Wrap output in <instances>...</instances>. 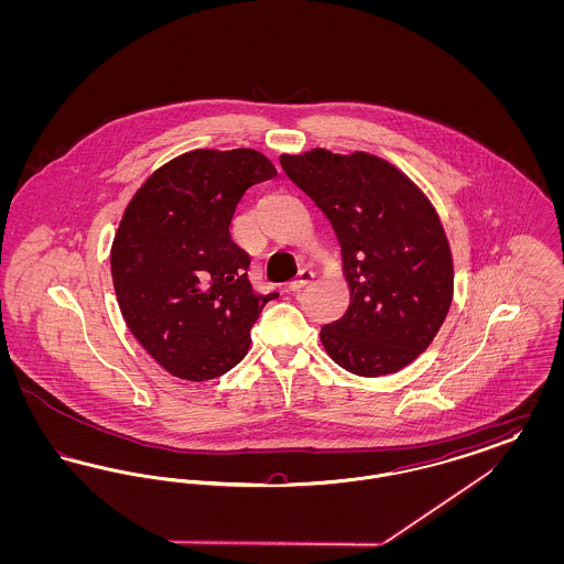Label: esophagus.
<instances>
[{
	"label": "esophagus",
	"instance_id": "esophagus-1",
	"mask_svg": "<svg viewBox=\"0 0 564 564\" xmlns=\"http://www.w3.org/2000/svg\"><path fill=\"white\" fill-rule=\"evenodd\" d=\"M313 276H315V272L308 269H302L297 272V276H295L294 281H290V285H288V290L290 292H300L302 288H306L311 281H313Z\"/></svg>",
	"mask_w": 564,
	"mask_h": 564
}]
</instances>
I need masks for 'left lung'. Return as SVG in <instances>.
Here are the masks:
<instances>
[{"label":"left lung","instance_id":"1","mask_svg":"<svg viewBox=\"0 0 564 564\" xmlns=\"http://www.w3.org/2000/svg\"><path fill=\"white\" fill-rule=\"evenodd\" d=\"M281 166L329 219L350 302L323 325L325 352L350 375H395L430 347L455 294L453 251L427 194L368 152L315 148Z\"/></svg>","mask_w":564,"mask_h":564}]
</instances>
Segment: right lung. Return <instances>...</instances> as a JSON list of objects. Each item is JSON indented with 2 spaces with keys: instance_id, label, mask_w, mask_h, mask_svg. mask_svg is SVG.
Returning a JSON list of instances; mask_svg holds the SVG:
<instances>
[{
  "instance_id": "1",
  "label": "right lung",
  "mask_w": 564,
  "mask_h": 564,
  "mask_svg": "<svg viewBox=\"0 0 564 564\" xmlns=\"http://www.w3.org/2000/svg\"><path fill=\"white\" fill-rule=\"evenodd\" d=\"M274 175L251 148L192 150L129 200L109 253L113 290L131 334L169 375L212 380L247 355L249 329L276 294L251 290L230 221L242 194Z\"/></svg>"
}]
</instances>
